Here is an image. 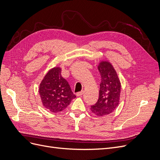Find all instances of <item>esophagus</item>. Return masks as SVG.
Listing matches in <instances>:
<instances>
[{
    "mask_svg": "<svg viewBox=\"0 0 160 160\" xmlns=\"http://www.w3.org/2000/svg\"><path fill=\"white\" fill-rule=\"evenodd\" d=\"M83 91H81V92H78V93H76L77 96H78V97L81 96V95H83Z\"/></svg>",
    "mask_w": 160,
    "mask_h": 160,
    "instance_id": "esophagus-1",
    "label": "esophagus"
}]
</instances>
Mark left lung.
<instances>
[{
    "label": "left lung",
    "mask_w": 160,
    "mask_h": 160,
    "mask_svg": "<svg viewBox=\"0 0 160 160\" xmlns=\"http://www.w3.org/2000/svg\"><path fill=\"white\" fill-rule=\"evenodd\" d=\"M98 70L101 81L98 101L91 106L92 112L98 116L108 115L118 107L121 93V83L114 67L109 61L99 62Z\"/></svg>",
    "instance_id": "left-lung-1"
}]
</instances>
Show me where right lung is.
Listing matches in <instances>:
<instances>
[{
  "mask_svg": "<svg viewBox=\"0 0 160 160\" xmlns=\"http://www.w3.org/2000/svg\"><path fill=\"white\" fill-rule=\"evenodd\" d=\"M38 92L43 106L52 113L64 110L76 98L68 82L62 77L59 67L47 72L40 83Z\"/></svg>",
  "mask_w": 160,
  "mask_h": 160,
  "instance_id": "1",
  "label": "right lung"
}]
</instances>
